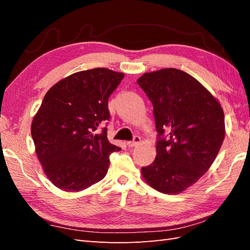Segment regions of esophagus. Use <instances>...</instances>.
Listing matches in <instances>:
<instances>
[{
  "instance_id": "obj_1",
  "label": "esophagus",
  "mask_w": 250,
  "mask_h": 250,
  "mask_svg": "<svg viewBox=\"0 0 250 250\" xmlns=\"http://www.w3.org/2000/svg\"><path fill=\"white\" fill-rule=\"evenodd\" d=\"M140 142H141V137L140 136H134L133 141L128 142V146L129 147H135V146L140 144Z\"/></svg>"
}]
</instances>
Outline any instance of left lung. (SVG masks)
I'll list each match as a JSON object with an SVG mask.
<instances>
[{
  "label": "left lung",
  "instance_id": "obj_1",
  "mask_svg": "<svg viewBox=\"0 0 250 250\" xmlns=\"http://www.w3.org/2000/svg\"><path fill=\"white\" fill-rule=\"evenodd\" d=\"M139 86L153 106L157 156L142 174L153 189L179 193L198 182L218 155L225 115L218 101L177 68L145 73Z\"/></svg>",
  "mask_w": 250,
  "mask_h": 250
}]
</instances>
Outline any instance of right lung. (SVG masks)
<instances>
[{
  "mask_svg": "<svg viewBox=\"0 0 250 250\" xmlns=\"http://www.w3.org/2000/svg\"><path fill=\"white\" fill-rule=\"evenodd\" d=\"M125 75L105 67L77 72L45 94L31 125L36 155L47 177L70 192L102 180L109 155L121 148L110 144L108 98Z\"/></svg>",
  "mask_w": 250,
  "mask_h": 250,
  "instance_id": "right-lung-1",
  "label": "right lung"
}]
</instances>
